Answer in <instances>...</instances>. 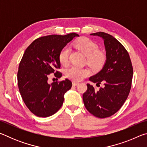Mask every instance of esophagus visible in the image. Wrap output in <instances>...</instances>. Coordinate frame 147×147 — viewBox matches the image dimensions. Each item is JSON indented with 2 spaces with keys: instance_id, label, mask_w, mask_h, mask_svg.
I'll list each match as a JSON object with an SVG mask.
<instances>
[{
  "instance_id": "obj_1",
  "label": "esophagus",
  "mask_w": 147,
  "mask_h": 147,
  "mask_svg": "<svg viewBox=\"0 0 147 147\" xmlns=\"http://www.w3.org/2000/svg\"><path fill=\"white\" fill-rule=\"evenodd\" d=\"M79 84L78 82H73V86H76Z\"/></svg>"
}]
</instances>
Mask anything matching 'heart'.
I'll return each mask as SVG.
<instances>
[{"mask_svg": "<svg viewBox=\"0 0 147 147\" xmlns=\"http://www.w3.org/2000/svg\"><path fill=\"white\" fill-rule=\"evenodd\" d=\"M74 46L87 57L88 64L93 69H98L103 65L105 56L102 52L98 51V45L91 39L86 38H80L74 42ZM69 54L70 49L68 47H65L61 49L59 54V60L61 65H67L68 64ZM89 73V69L76 66H72L65 71V76L74 81H80L88 76Z\"/></svg>", "mask_w": 147, "mask_h": 147, "instance_id": "heart-1", "label": "heart"}]
</instances>
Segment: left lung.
I'll return each mask as SVG.
<instances>
[{
	"mask_svg": "<svg viewBox=\"0 0 147 147\" xmlns=\"http://www.w3.org/2000/svg\"><path fill=\"white\" fill-rule=\"evenodd\" d=\"M91 36L100 37L104 40L106 60L102 69L89 80L102 88L95 90L87 84L88 89L83 94L86 108L98 118L113 115L123 105L130 93L133 76V67L128 52L120 42L104 32H96Z\"/></svg>",
	"mask_w": 147,
	"mask_h": 147,
	"instance_id": "8db88e82",
	"label": "left lung"
}]
</instances>
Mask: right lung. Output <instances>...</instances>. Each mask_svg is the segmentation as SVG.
Returning <instances> with one entry per match:
<instances>
[{
	"label": "right lung",
	"instance_id": "add662e5",
	"mask_svg": "<svg viewBox=\"0 0 147 147\" xmlns=\"http://www.w3.org/2000/svg\"><path fill=\"white\" fill-rule=\"evenodd\" d=\"M76 33L65 36L50 35L36 39L28 47L19 65L17 82L22 98L30 111L40 117L56 113L64 101V94L72 87L68 79L59 82H48L49 74L57 78L62 74L59 54Z\"/></svg>",
	"mask_w": 147,
	"mask_h": 147
}]
</instances>
